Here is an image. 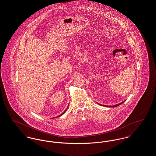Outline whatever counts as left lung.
<instances>
[{
  "label": "left lung",
  "instance_id": "left-lung-1",
  "mask_svg": "<svg viewBox=\"0 0 156 156\" xmlns=\"http://www.w3.org/2000/svg\"><path fill=\"white\" fill-rule=\"evenodd\" d=\"M125 101H122V102H121V103H119V104H118V105H114V106H105V105H100V104H99V105H100V106H105V107H117V106H119V105H121L122 103H123Z\"/></svg>",
  "mask_w": 156,
  "mask_h": 156
}]
</instances>
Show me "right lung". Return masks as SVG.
<instances>
[{"mask_svg":"<svg viewBox=\"0 0 156 156\" xmlns=\"http://www.w3.org/2000/svg\"><path fill=\"white\" fill-rule=\"evenodd\" d=\"M68 107H69V106H68V107H67V108H66V110H65V111H64V112H62V114H61V115H58V117H60V116H61V115H62V114H64V113H65V112H66V111H67V108H68Z\"/></svg>","mask_w":156,"mask_h":156,"instance_id":"right-lung-1","label":"right lung"}]
</instances>
